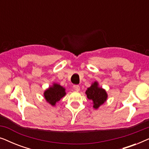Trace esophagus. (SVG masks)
<instances>
[{
    "mask_svg": "<svg viewBox=\"0 0 149 149\" xmlns=\"http://www.w3.org/2000/svg\"><path fill=\"white\" fill-rule=\"evenodd\" d=\"M73 88H74V90L77 91H79V90H80V87H79V85H74V86H73Z\"/></svg>",
    "mask_w": 149,
    "mask_h": 149,
    "instance_id": "34e87169",
    "label": "esophagus"
}]
</instances>
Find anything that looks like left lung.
Wrapping results in <instances>:
<instances>
[{
  "label": "left lung",
  "instance_id": "left-lung-1",
  "mask_svg": "<svg viewBox=\"0 0 149 149\" xmlns=\"http://www.w3.org/2000/svg\"><path fill=\"white\" fill-rule=\"evenodd\" d=\"M87 98L93 102V107L98 109L102 104L107 101L108 95L105 89L99 87L98 83L95 81L85 91Z\"/></svg>",
  "mask_w": 149,
  "mask_h": 149
}]
</instances>
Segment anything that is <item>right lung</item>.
I'll return each mask as SVG.
<instances>
[{"instance_id":"right-lung-1","label":"right lung","mask_w":149,"mask_h":149,"mask_svg":"<svg viewBox=\"0 0 149 149\" xmlns=\"http://www.w3.org/2000/svg\"><path fill=\"white\" fill-rule=\"evenodd\" d=\"M65 88L60 85L54 83L52 86L49 87L44 92V97L46 101L52 106L56 105L60 99L66 95Z\"/></svg>"}]
</instances>
